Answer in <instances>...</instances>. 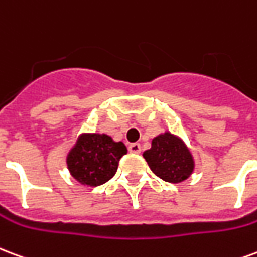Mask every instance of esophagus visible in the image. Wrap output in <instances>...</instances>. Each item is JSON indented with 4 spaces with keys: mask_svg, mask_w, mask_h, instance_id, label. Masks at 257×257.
Segmentation results:
<instances>
[{
    "mask_svg": "<svg viewBox=\"0 0 257 257\" xmlns=\"http://www.w3.org/2000/svg\"><path fill=\"white\" fill-rule=\"evenodd\" d=\"M128 150H129V153H134V154H139L142 149H140L139 143H132V145H129Z\"/></svg>",
    "mask_w": 257,
    "mask_h": 257,
    "instance_id": "esophagus-1",
    "label": "esophagus"
}]
</instances>
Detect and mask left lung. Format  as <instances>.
I'll use <instances>...</instances> for the list:
<instances>
[{
    "mask_svg": "<svg viewBox=\"0 0 257 257\" xmlns=\"http://www.w3.org/2000/svg\"><path fill=\"white\" fill-rule=\"evenodd\" d=\"M149 167L158 178L169 183H180L194 171V160L183 140L165 132L151 142V149L143 153Z\"/></svg>",
    "mask_w": 257,
    "mask_h": 257,
    "instance_id": "left-lung-1",
    "label": "left lung"
}]
</instances>
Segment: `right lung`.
Wrapping results in <instances>:
<instances>
[{
  "label": "right lung",
  "mask_w": 257,
  "mask_h": 257,
  "mask_svg": "<svg viewBox=\"0 0 257 257\" xmlns=\"http://www.w3.org/2000/svg\"><path fill=\"white\" fill-rule=\"evenodd\" d=\"M125 154L122 142H114L104 134H84L68 153L67 168L77 182L96 187L115 175L118 162Z\"/></svg>",
  "instance_id": "1"
}]
</instances>
